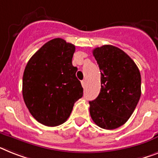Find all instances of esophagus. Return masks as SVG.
I'll return each instance as SVG.
<instances>
[{"label":"esophagus","mask_w":158,"mask_h":158,"mask_svg":"<svg viewBox=\"0 0 158 158\" xmlns=\"http://www.w3.org/2000/svg\"><path fill=\"white\" fill-rule=\"evenodd\" d=\"M81 85L82 86L85 88V81H81Z\"/></svg>","instance_id":"34e87169"}]
</instances>
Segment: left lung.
I'll list each match as a JSON object with an SVG mask.
<instances>
[{"label":"left lung","instance_id":"obj_1","mask_svg":"<svg viewBox=\"0 0 158 158\" xmlns=\"http://www.w3.org/2000/svg\"><path fill=\"white\" fill-rule=\"evenodd\" d=\"M93 55L101 73V90L89 102L90 116L98 127L115 129L127 122L140 100V71L128 55L112 45L94 48Z\"/></svg>","mask_w":158,"mask_h":158}]
</instances>
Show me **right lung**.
Returning a JSON list of instances; mask_svg holds the SVG:
<instances>
[{"mask_svg": "<svg viewBox=\"0 0 158 158\" xmlns=\"http://www.w3.org/2000/svg\"><path fill=\"white\" fill-rule=\"evenodd\" d=\"M75 46L60 38L48 41L32 56L25 68L23 95L32 116L42 124H62L74 103L83 96L72 64Z\"/></svg>", "mask_w": 158, "mask_h": 158, "instance_id": "1", "label": "right lung"}]
</instances>
